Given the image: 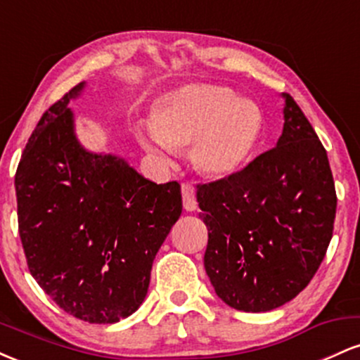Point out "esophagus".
Instances as JSON below:
<instances>
[{
	"instance_id": "1",
	"label": "esophagus",
	"mask_w": 360,
	"mask_h": 360,
	"mask_svg": "<svg viewBox=\"0 0 360 360\" xmlns=\"http://www.w3.org/2000/svg\"><path fill=\"white\" fill-rule=\"evenodd\" d=\"M181 193H183V205L186 212H194L198 208L196 201V191H194V186L189 183H184L181 186Z\"/></svg>"
}]
</instances>
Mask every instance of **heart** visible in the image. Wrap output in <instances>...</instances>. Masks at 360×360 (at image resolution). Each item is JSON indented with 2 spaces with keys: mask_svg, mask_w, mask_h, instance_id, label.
Returning a JSON list of instances; mask_svg holds the SVG:
<instances>
[{
  "mask_svg": "<svg viewBox=\"0 0 360 360\" xmlns=\"http://www.w3.org/2000/svg\"><path fill=\"white\" fill-rule=\"evenodd\" d=\"M262 131V113L230 89L191 84L169 93L155 106V127L137 135L148 154L169 162L174 148L191 146V160L212 177L232 176L245 166Z\"/></svg>",
  "mask_w": 360,
  "mask_h": 360,
  "instance_id": "heart-1",
  "label": "heart"
}]
</instances>
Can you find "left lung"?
<instances>
[{"label": "left lung", "instance_id": "left-lung-1", "mask_svg": "<svg viewBox=\"0 0 360 360\" xmlns=\"http://www.w3.org/2000/svg\"><path fill=\"white\" fill-rule=\"evenodd\" d=\"M274 148L225 179L198 184L208 247L205 269L218 298L260 313L298 296L332 240L337 194L326 150L288 93Z\"/></svg>", "mask_w": 360, "mask_h": 360}]
</instances>
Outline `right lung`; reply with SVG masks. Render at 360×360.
Wrapping results in <instances>:
<instances>
[{"label":"right lung","mask_w":360,"mask_h":360,"mask_svg":"<svg viewBox=\"0 0 360 360\" xmlns=\"http://www.w3.org/2000/svg\"><path fill=\"white\" fill-rule=\"evenodd\" d=\"M53 103L28 139L15 176L28 269L69 315L117 323L146 300L152 262L183 212L176 181L155 184L127 160L93 154L68 108Z\"/></svg>","instance_id":"obj_1"}]
</instances>
